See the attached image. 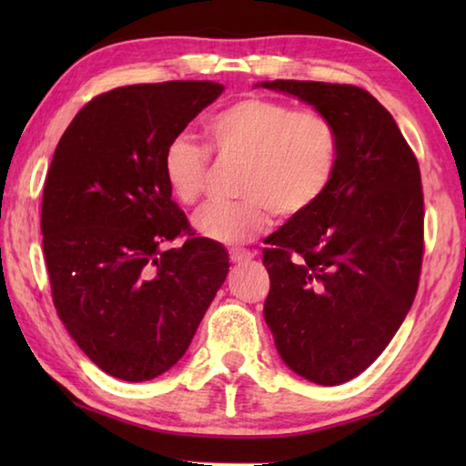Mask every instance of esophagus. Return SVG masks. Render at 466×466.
Returning <instances> with one entry per match:
<instances>
[{
	"mask_svg": "<svg viewBox=\"0 0 466 466\" xmlns=\"http://www.w3.org/2000/svg\"><path fill=\"white\" fill-rule=\"evenodd\" d=\"M254 252H250V250H244V248H234V250H230V258H232V262H248V260H252L254 258Z\"/></svg>",
	"mask_w": 466,
	"mask_h": 466,
	"instance_id": "34e87169",
	"label": "esophagus"
}]
</instances>
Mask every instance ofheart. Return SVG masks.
<instances>
[{"mask_svg":"<svg viewBox=\"0 0 466 466\" xmlns=\"http://www.w3.org/2000/svg\"><path fill=\"white\" fill-rule=\"evenodd\" d=\"M212 152L242 160L238 202H214L194 216L204 238L240 246L262 234L270 208L279 216L309 210L329 190L340 157V136L329 116L292 110L266 97H242L208 116ZM208 152L192 137L174 136L162 154V174L177 202L192 206L202 194Z\"/></svg>","mask_w":466,"mask_h":466,"instance_id":"1","label":"heart"}]
</instances>
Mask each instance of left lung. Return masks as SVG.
<instances>
[{
    "label": "left lung",
    "mask_w": 466,
    "mask_h": 466,
    "mask_svg": "<svg viewBox=\"0 0 466 466\" xmlns=\"http://www.w3.org/2000/svg\"><path fill=\"white\" fill-rule=\"evenodd\" d=\"M254 87L299 97L340 136L329 190L266 240L264 320L292 372L322 386L349 382L389 346L419 289V162L394 117L362 87L299 80Z\"/></svg>",
    "instance_id": "8db88e82"
}]
</instances>
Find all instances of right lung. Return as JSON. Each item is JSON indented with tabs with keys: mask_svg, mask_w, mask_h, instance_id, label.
Listing matches in <instances>:
<instances>
[{
	"mask_svg": "<svg viewBox=\"0 0 466 466\" xmlns=\"http://www.w3.org/2000/svg\"><path fill=\"white\" fill-rule=\"evenodd\" d=\"M224 92L216 82L116 87L86 104L59 140L42 200L54 304L87 359L127 382L186 354L230 262L187 230L162 174L174 136Z\"/></svg>",
	"mask_w": 466,
	"mask_h": 466,
	"instance_id": "add662e5",
	"label": "right lung"
}]
</instances>
